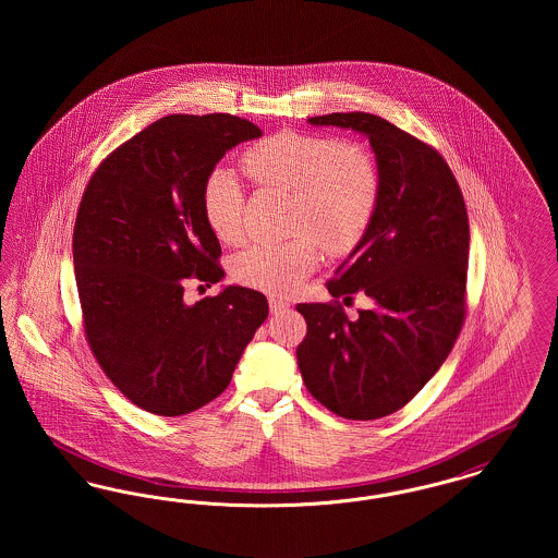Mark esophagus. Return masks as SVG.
Listing matches in <instances>:
<instances>
[{"label":"esophagus","mask_w":558,"mask_h":558,"mask_svg":"<svg viewBox=\"0 0 558 558\" xmlns=\"http://www.w3.org/2000/svg\"><path fill=\"white\" fill-rule=\"evenodd\" d=\"M284 310H289V303H287V301H282V299H278V296H269V312H271V314H280V312H284Z\"/></svg>","instance_id":"1"}]
</instances>
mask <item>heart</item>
I'll use <instances>...</instances> for the list:
<instances>
[{"label":"heart","mask_w":558,"mask_h":558,"mask_svg":"<svg viewBox=\"0 0 558 558\" xmlns=\"http://www.w3.org/2000/svg\"><path fill=\"white\" fill-rule=\"evenodd\" d=\"M240 169L262 187L291 192V232L276 244H253L232 262L240 284L292 292L319 264V246L345 257L371 228L380 198V171L371 150L355 140L280 130L253 144ZM203 217L213 236L234 246L244 239V194L236 178L217 167L205 178Z\"/></svg>","instance_id":"heart-1"}]
</instances>
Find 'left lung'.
<instances>
[{
    "label": "left lung",
    "instance_id": "obj_1",
    "mask_svg": "<svg viewBox=\"0 0 558 558\" xmlns=\"http://www.w3.org/2000/svg\"><path fill=\"white\" fill-rule=\"evenodd\" d=\"M312 125L366 133L380 171L371 228L326 289L299 303L307 335L296 362L307 391L337 416L376 421L414 398L450 355L466 318L469 215L446 159L371 112L312 117ZM355 293L371 311L347 319Z\"/></svg>",
    "mask_w": 558,
    "mask_h": 558
}]
</instances>
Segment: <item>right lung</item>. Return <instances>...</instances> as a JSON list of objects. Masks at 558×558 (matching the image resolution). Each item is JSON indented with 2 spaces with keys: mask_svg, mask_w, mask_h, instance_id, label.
<instances>
[{
  "mask_svg": "<svg viewBox=\"0 0 558 558\" xmlns=\"http://www.w3.org/2000/svg\"><path fill=\"white\" fill-rule=\"evenodd\" d=\"M262 130L228 112L167 114L98 165L81 196L73 262L85 341L137 408L182 416L226 391L266 322L264 292L228 287L194 305L187 280L223 278L205 178Z\"/></svg>",
  "mask_w": 558,
  "mask_h": 558,
  "instance_id": "1",
  "label": "right lung"
}]
</instances>
